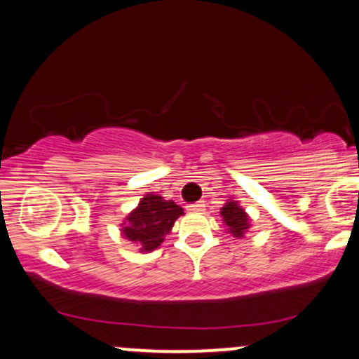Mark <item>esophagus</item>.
Listing matches in <instances>:
<instances>
[{"label":"esophagus","instance_id":"esophagus-1","mask_svg":"<svg viewBox=\"0 0 359 359\" xmlns=\"http://www.w3.org/2000/svg\"><path fill=\"white\" fill-rule=\"evenodd\" d=\"M204 209H205V204L203 201H201V203H194L187 205L189 212H204Z\"/></svg>","mask_w":359,"mask_h":359}]
</instances>
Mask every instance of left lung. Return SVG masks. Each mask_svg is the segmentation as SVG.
I'll return each instance as SVG.
<instances>
[{"instance_id": "obj_1", "label": "left lung", "mask_w": 359, "mask_h": 359, "mask_svg": "<svg viewBox=\"0 0 359 359\" xmlns=\"http://www.w3.org/2000/svg\"><path fill=\"white\" fill-rule=\"evenodd\" d=\"M222 221L226 222V226L229 228V233L234 238H241L248 229V216L236 203H228L224 208L221 209Z\"/></svg>"}]
</instances>
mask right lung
<instances>
[{"label": "right lung", "mask_w": 359, "mask_h": 359, "mask_svg": "<svg viewBox=\"0 0 359 359\" xmlns=\"http://www.w3.org/2000/svg\"><path fill=\"white\" fill-rule=\"evenodd\" d=\"M184 209L174 201H165L155 194H147L138 208L126 217L123 234L126 240L142 246V251H154L162 245L175 219L182 216Z\"/></svg>", "instance_id": "obj_1"}]
</instances>
